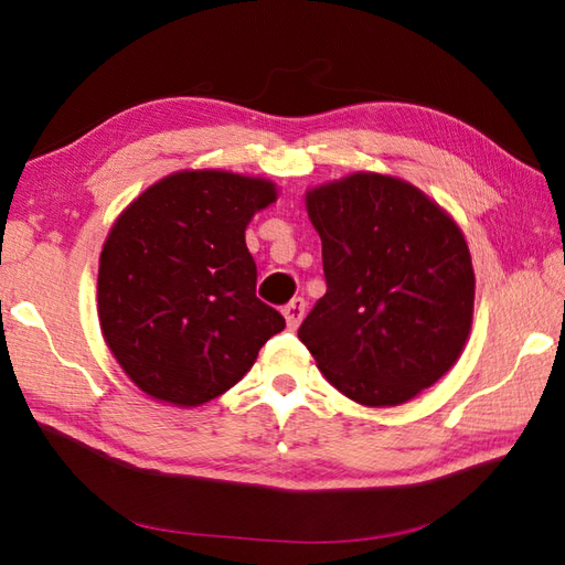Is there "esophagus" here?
Segmentation results:
<instances>
[{
    "instance_id": "esophagus-1",
    "label": "esophagus",
    "mask_w": 565,
    "mask_h": 565,
    "mask_svg": "<svg viewBox=\"0 0 565 565\" xmlns=\"http://www.w3.org/2000/svg\"><path fill=\"white\" fill-rule=\"evenodd\" d=\"M284 316H286V322H289V328L301 326V320L306 316V301H303V298H294V301L286 303L284 306Z\"/></svg>"
}]
</instances>
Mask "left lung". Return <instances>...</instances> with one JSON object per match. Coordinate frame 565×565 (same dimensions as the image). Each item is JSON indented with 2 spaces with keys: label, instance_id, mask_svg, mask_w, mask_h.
Wrapping results in <instances>:
<instances>
[{
  "label": "left lung",
  "instance_id": "8db88e82",
  "mask_svg": "<svg viewBox=\"0 0 565 565\" xmlns=\"http://www.w3.org/2000/svg\"><path fill=\"white\" fill-rule=\"evenodd\" d=\"M328 291L298 328L334 388L398 405L459 359L473 318V267L459 227L423 191L354 174L306 199Z\"/></svg>",
  "mask_w": 565,
  "mask_h": 565
}]
</instances>
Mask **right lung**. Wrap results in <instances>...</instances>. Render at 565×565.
Instances as JSON below:
<instances>
[{"label":"right lung","instance_id":"obj_1","mask_svg":"<svg viewBox=\"0 0 565 565\" xmlns=\"http://www.w3.org/2000/svg\"><path fill=\"white\" fill-rule=\"evenodd\" d=\"M276 199L267 179L164 177L121 213L102 249L99 322L140 391L201 405L233 388L286 328L259 301L245 227Z\"/></svg>","mask_w":565,"mask_h":565}]
</instances>
